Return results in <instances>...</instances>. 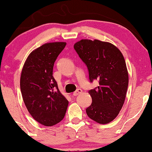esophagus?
Here are the masks:
<instances>
[{"mask_svg": "<svg viewBox=\"0 0 152 152\" xmlns=\"http://www.w3.org/2000/svg\"><path fill=\"white\" fill-rule=\"evenodd\" d=\"M82 89H80V88H78L77 90L75 91V92L73 93V94H72V95H73L74 96H77V95H78L79 94H80V93H82Z\"/></svg>", "mask_w": 152, "mask_h": 152, "instance_id": "obj_1", "label": "esophagus"}]
</instances>
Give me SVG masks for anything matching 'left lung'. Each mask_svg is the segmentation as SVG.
<instances>
[{"mask_svg":"<svg viewBox=\"0 0 152 152\" xmlns=\"http://www.w3.org/2000/svg\"><path fill=\"white\" fill-rule=\"evenodd\" d=\"M74 48L88 70L89 80H98L99 86L88 93L92 103L86 109L91 119L99 124L113 121L125 100L129 75L120 50L111 43L82 39Z\"/></svg>","mask_w":152,"mask_h":152,"instance_id":"8db88e82","label":"left lung"}]
</instances>
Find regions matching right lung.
<instances>
[{
	"label": "right lung",
	"mask_w": 152,
	"mask_h": 152,
	"mask_svg": "<svg viewBox=\"0 0 152 152\" xmlns=\"http://www.w3.org/2000/svg\"><path fill=\"white\" fill-rule=\"evenodd\" d=\"M65 42L45 43L27 58L21 72L20 91L28 111L44 126H53L65 116L68 101L53 76V66Z\"/></svg>",
	"instance_id": "add662e5"
}]
</instances>
